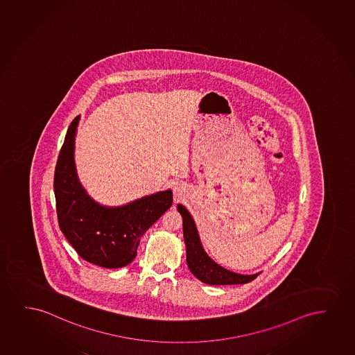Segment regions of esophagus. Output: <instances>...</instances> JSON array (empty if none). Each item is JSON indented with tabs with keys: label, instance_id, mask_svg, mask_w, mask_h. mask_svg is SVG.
<instances>
[{
	"label": "esophagus",
	"instance_id": "esophagus-1",
	"mask_svg": "<svg viewBox=\"0 0 355 355\" xmlns=\"http://www.w3.org/2000/svg\"><path fill=\"white\" fill-rule=\"evenodd\" d=\"M184 188L180 184H175L173 187V193H175V199L180 200L184 196Z\"/></svg>",
	"mask_w": 355,
	"mask_h": 355
}]
</instances>
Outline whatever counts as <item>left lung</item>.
<instances>
[{
    "mask_svg": "<svg viewBox=\"0 0 355 355\" xmlns=\"http://www.w3.org/2000/svg\"><path fill=\"white\" fill-rule=\"evenodd\" d=\"M178 212L183 218V236L187 248V264L190 272L199 279L200 282L209 285H239L248 284L257 277L259 272L243 275L239 272H230L219 266L206 253L200 240L194 219L182 204L177 205Z\"/></svg>",
    "mask_w": 355,
    "mask_h": 355,
    "instance_id": "1",
    "label": "left lung"
}]
</instances>
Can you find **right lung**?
Segmentation results:
<instances>
[{
  "label": "right lung",
  "mask_w": 355,
  "mask_h": 355,
  "mask_svg": "<svg viewBox=\"0 0 355 355\" xmlns=\"http://www.w3.org/2000/svg\"><path fill=\"white\" fill-rule=\"evenodd\" d=\"M78 121L76 116L69 126L54 172L59 227L85 261L109 269L125 267L136 257L143 234L172 206V191L115 207L93 200L78 180L75 165Z\"/></svg>",
  "instance_id": "1"
}]
</instances>
